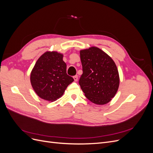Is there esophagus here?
I'll use <instances>...</instances> for the list:
<instances>
[{
  "label": "esophagus",
  "instance_id": "esophagus-1",
  "mask_svg": "<svg viewBox=\"0 0 153 153\" xmlns=\"http://www.w3.org/2000/svg\"><path fill=\"white\" fill-rule=\"evenodd\" d=\"M73 78H74V80L76 82L78 80V75H75L73 76Z\"/></svg>",
  "mask_w": 153,
  "mask_h": 153
}]
</instances>
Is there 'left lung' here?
Segmentation results:
<instances>
[{
  "instance_id": "obj_1",
  "label": "left lung",
  "mask_w": 153,
  "mask_h": 153,
  "mask_svg": "<svg viewBox=\"0 0 153 153\" xmlns=\"http://www.w3.org/2000/svg\"><path fill=\"white\" fill-rule=\"evenodd\" d=\"M83 73L79 85L86 98L92 103L104 105L116 94L119 76L110 57L97 47L80 51Z\"/></svg>"
}]
</instances>
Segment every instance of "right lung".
Returning <instances> with one entry per match:
<instances>
[{
	"label": "right lung",
	"instance_id": "add662e5",
	"mask_svg": "<svg viewBox=\"0 0 153 153\" xmlns=\"http://www.w3.org/2000/svg\"><path fill=\"white\" fill-rule=\"evenodd\" d=\"M63 55L56 52H46L37 61L30 74V82L36 93L47 101L62 96L69 84L74 81L66 73Z\"/></svg>",
	"mask_w": 153,
	"mask_h": 153
}]
</instances>
